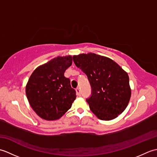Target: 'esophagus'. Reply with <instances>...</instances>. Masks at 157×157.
<instances>
[{
    "mask_svg": "<svg viewBox=\"0 0 157 157\" xmlns=\"http://www.w3.org/2000/svg\"><path fill=\"white\" fill-rule=\"evenodd\" d=\"M75 90H76L77 95L79 96H81V92H80V89H79V88H77L75 89Z\"/></svg>",
    "mask_w": 157,
    "mask_h": 157,
    "instance_id": "34e87169",
    "label": "esophagus"
}]
</instances>
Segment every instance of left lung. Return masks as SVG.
<instances>
[{
    "label": "left lung",
    "instance_id": "1",
    "mask_svg": "<svg viewBox=\"0 0 157 157\" xmlns=\"http://www.w3.org/2000/svg\"><path fill=\"white\" fill-rule=\"evenodd\" d=\"M73 60L88 77L91 96L86 101L92 112L105 121L123 113L131 96L128 73L111 59L94 53L73 56Z\"/></svg>",
    "mask_w": 157,
    "mask_h": 157
}]
</instances>
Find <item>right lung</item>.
<instances>
[{
    "mask_svg": "<svg viewBox=\"0 0 157 157\" xmlns=\"http://www.w3.org/2000/svg\"><path fill=\"white\" fill-rule=\"evenodd\" d=\"M71 64V56H57L38 67L31 75L26 86V96L41 118L58 119L71 108L76 92L64 73Z\"/></svg>",
    "mask_w": 157,
    "mask_h": 157,
    "instance_id": "add662e5",
    "label": "right lung"
}]
</instances>
